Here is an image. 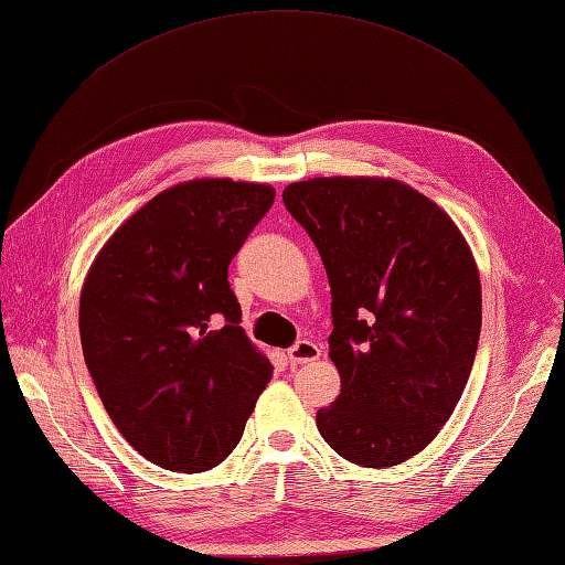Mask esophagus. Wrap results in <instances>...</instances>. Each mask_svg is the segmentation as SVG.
Returning a JSON list of instances; mask_svg holds the SVG:
<instances>
[{"label": "esophagus", "instance_id": "34e87169", "mask_svg": "<svg viewBox=\"0 0 565 565\" xmlns=\"http://www.w3.org/2000/svg\"><path fill=\"white\" fill-rule=\"evenodd\" d=\"M321 349L317 347L315 341H297L295 347L287 351V359H290L292 365H302V363H312L319 361Z\"/></svg>", "mask_w": 565, "mask_h": 565}]
</instances>
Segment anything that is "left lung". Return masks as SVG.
<instances>
[{
    "label": "left lung",
    "instance_id": "left-lung-1",
    "mask_svg": "<svg viewBox=\"0 0 565 565\" xmlns=\"http://www.w3.org/2000/svg\"><path fill=\"white\" fill-rule=\"evenodd\" d=\"M282 202L324 263L341 395L317 412L324 441L387 468L427 448L476 361L480 275L439 204L393 178H312Z\"/></svg>",
    "mask_w": 565,
    "mask_h": 565
}]
</instances>
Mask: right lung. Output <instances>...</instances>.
<instances>
[{"instance_id": "1", "label": "right lung", "mask_w": 565, "mask_h": 565, "mask_svg": "<svg viewBox=\"0 0 565 565\" xmlns=\"http://www.w3.org/2000/svg\"><path fill=\"white\" fill-rule=\"evenodd\" d=\"M273 200L258 182H180L126 218L87 273V371L124 439L160 468L222 463L273 375L228 287V263Z\"/></svg>"}]
</instances>
